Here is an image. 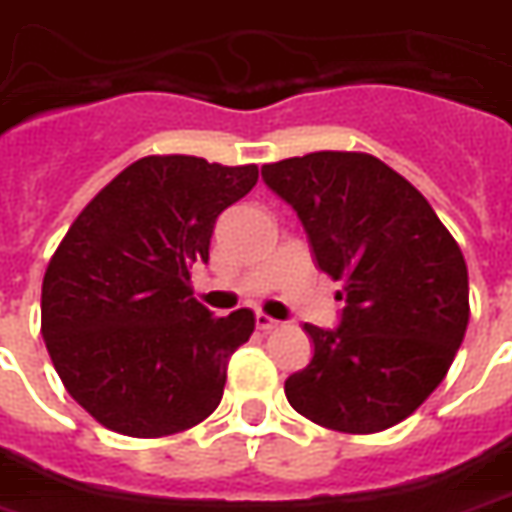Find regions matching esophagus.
I'll return each mask as SVG.
<instances>
[{
  "mask_svg": "<svg viewBox=\"0 0 512 512\" xmlns=\"http://www.w3.org/2000/svg\"><path fill=\"white\" fill-rule=\"evenodd\" d=\"M256 327H259L261 333H272V330H278V327H281V322H275V319L267 316V313H256Z\"/></svg>",
  "mask_w": 512,
  "mask_h": 512,
  "instance_id": "obj_1",
  "label": "esophagus"
}]
</instances>
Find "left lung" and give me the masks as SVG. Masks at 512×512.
<instances>
[{
	"label": "left lung",
	"instance_id": "8db88e82",
	"mask_svg": "<svg viewBox=\"0 0 512 512\" xmlns=\"http://www.w3.org/2000/svg\"><path fill=\"white\" fill-rule=\"evenodd\" d=\"M292 204L319 270L341 281V324H305L313 360L289 404L322 428L376 434L445 379L469 324L464 253L412 182L365 152H311L261 166Z\"/></svg>",
	"mask_w": 512,
	"mask_h": 512
}]
</instances>
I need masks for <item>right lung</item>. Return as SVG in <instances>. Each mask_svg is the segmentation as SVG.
<instances>
[{
  "label": "right lung",
  "mask_w": 512,
  "mask_h": 512,
  "mask_svg": "<svg viewBox=\"0 0 512 512\" xmlns=\"http://www.w3.org/2000/svg\"><path fill=\"white\" fill-rule=\"evenodd\" d=\"M259 179L256 166L149 155L100 190L59 242L40 330L65 390L108 431L158 439L218 409L248 308L212 316L190 289L215 220Z\"/></svg>",
  "instance_id": "1"
}]
</instances>
